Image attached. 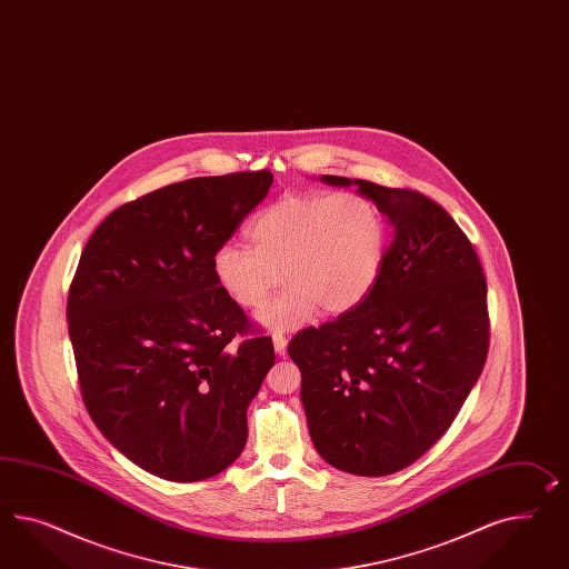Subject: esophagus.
Returning a JSON list of instances; mask_svg holds the SVG:
<instances>
[{"mask_svg":"<svg viewBox=\"0 0 569 569\" xmlns=\"http://www.w3.org/2000/svg\"><path fill=\"white\" fill-rule=\"evenodd\" d=\"M273 348H276L277 353H286L288 339H286V336H283L281 331H276V333H273Z\"/></svg>","mask_w":569,"mask_h":569,"instance_id":"34e87169","label":"esophagus"}]
</instances>
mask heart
<instances>
[{
  "mask_svg": "<svg viewBox=\"0 0 569 569\" xmlns=\"http://www.w3.org/2000/svg\"><path fill=\"white\" fill-rule=\"evenodd\" d=\"M252 248H217L213 273L233 305L259 310L283 281L290 286L264 308L262 323L293 329L321 308L341 315L375 288L387 250L379 207L365 194H286L248 226Z\"/></svg>",
  "mask_w": 569,
  "mask_h": 569,
  "instance_id": "heart-1",
  "label": "heart"
}]
</instances>
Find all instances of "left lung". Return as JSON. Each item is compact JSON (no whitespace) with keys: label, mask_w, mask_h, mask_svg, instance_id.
<instances>
[{"label":"left lung","mask_w":569,"mask_h":569,"mask_svg":"<svg viewBox=\"0 0 569 569\" xmlns=\"http://www.w3.org/2000/svg\"><path fill=\"white\" fill-rule=\"evenodd\" d=\"M356 184L393 230L379 279L358 307L302 329L288 353L321 458L350 475L387 477L446 435L477 383L491 331L487 277L435 200L412 188Z\"/></svg>","instance_id":"8db88e82"}]
</instances>
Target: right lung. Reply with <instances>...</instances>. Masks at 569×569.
Returning a JSON list of instances; mask_svg holds the SVG:
<instances>
[{"mask_svg": "<svg viewBox=\"0 0 569 569\" xmlns=\"http://www.w3.org/2000/svg\"><path fill=\"white\" fill-rule=\"evenodd\" d=\"M273 184L269 169L190 178L109 213L68 292L78 383L97 429L154 477L197 482L242 453L271 338L219 288L217 248Z\"/></svg>", "mask_w": 569, "mask_h": 569, "instance_id": "add662e5", "label": "right lung"}]
</instances>
